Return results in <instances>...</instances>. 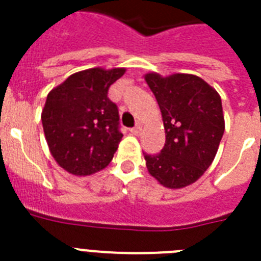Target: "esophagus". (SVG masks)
<instances>
[{"label":"esophagus","instance_id":"1","mask_svg":"<svg viewBox=\"0 0 261 261\" xmlns=\"http://www.w3.org/2000/svg\"><path fill=\"white\" fill-rule=\"evenodd\" d=\"M141 131H142V127L141 126H137V127H133V128H130V133L133 135H139L141 134Z\"/></svg>","mask_w":261,"mask_h":261}]
</instances>
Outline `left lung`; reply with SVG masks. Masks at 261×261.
<instances>
[{
  "mask_svg": "<svg viewBox=\"0 0 261 261\" xmlns=\"http://www.w3.org/2000/svg\"><path fill=\"white\" fill-rule=\"evenodd\" d=\"M163 115L165 145L143 153L149 173L168 188L195 182L213 163L225 131L218 92L194 74L145 75Z\"/></svg>",
  "mask_w": 261,
  "mask_h": 261,
  "instance_id": "1",
  "label": "left lung"
}]
</instances>
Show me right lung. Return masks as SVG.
<instances>
[{"label": "right lung", "mask_w": 261, "mask_h": 261, "mask_svg": "<svg viewBox=\"0 0 261 261\" xmlns=\"http://www.w3.org/2000/svg\"><path fill=\"white\" fill-rule=\"evenodd\" d=\"M124 71L122 67L79 71L47 94L43 130L51 154L67 172L87 176L111 163L123 134L108 89Z\"/></svg>", "instance_id": "1"}]
</instances>
